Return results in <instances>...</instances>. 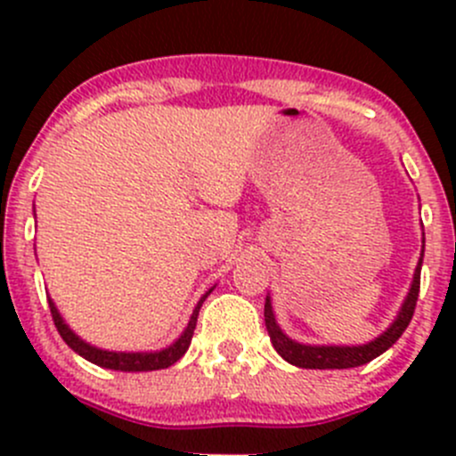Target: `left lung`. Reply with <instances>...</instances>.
Here are the masks:
<instances>
[{
  "label": "left lung",
  "mask_w": 456,
  "mask_h": 456,
  "mask_svg": "<svg viewBox=\"0 0 456 456\" xmlns=\"http://www.w3.org/2000/svg\"><path fill=\"white\" fill-rule=\"evenodd\" d=\"M426 242V240H421ZM421 262H424V245H421V256L419 262L415 266V275H412L411 289H408V296L403 297L402 306H399L397 315H395L393 324L384 330L381 335H377L375 339L366 344H357V346H335V344H302L296 339L289 338L280 324L275 322L273 306H271V297L266 296L265 300V324L269 330V338L273 348L278 351V355L282 360H287L289 364L297 366V369H355V366L369 364L370 360L379 357L381 353L388 351L402 333L406 330V326L411 324L412 314H415L417 296H419V275H421Z\"/></svg>",
  "instance_id": "1"
}]
</instances>
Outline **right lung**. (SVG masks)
Segmentation results:
<instances>
[{
    "mask_svg": "<svg viewBox=\"0 0 456 456\" xmlns=\"http://www.w3.org/2000/svg\"><path fill=\"white\" fill-rule=\"evenodd\" d=\"M209 291L200 297L199 305H196L194 314H191L190 322H187L185 330L178 335L176 342H172L169 346L160 348V351H145V353H123V351H105V348H96L92 344H87L86 339H81L70 326L66 324L61 314H59L57 305L48 297V305H50V314H53L54 326H57L59 335L63 338V342L72 348L75 353H79L81 357L92 364L101 366V369H110V370H123V372H147V370H160V369H167V366L176 364L183 355L187 353L190 348L191 338H194V329H196V320H199V311L205 302V297L209 296Z\"/></svg>",
    "mask_w": 456,
    "mask_h": 456,
    "instance_id": "add662e5",
    "label": "right lung"
}]
</instances>
